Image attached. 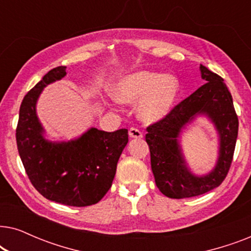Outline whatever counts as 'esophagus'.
Wrapping results in <instances>:
<instances>
[{"instance_id":"1","label":"esophagus","mask_w":251,"mask_h":251,"mask_svg":"<svg viewBox=\"0 0 251 251\" xmlns=\"http://www.w3.org/2000/svg\"><path fill=\"white\" fill-rule=\"evenodd\" d=\"M129 136L130 138H135V139H140L143 138V133L139 131L137 128H131L129 130Z\"/></svg>"}]
</instances>
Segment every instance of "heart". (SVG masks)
I'll return each mask as SVG.
<instances>
[{"instance_id":"1","label":"heart","mask_w":251,"mask_h":251,"mask_svg":"<svg viewBox=\"0 0 251 251\" xmlns=\"http://www.w3.org/2000/svg\"><path fill=\"white\" fill-rule=\"evenodd\" d=\"M180 94L179 80L171 74L139 71L123 76L113 96L123 104L139 101L138 115L145 122H156L170 114Z\"/></svg>"}]
</instances>
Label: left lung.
<instances>
[{"label": "left lung", "instance_id": "left-lung-1", "mask_svg": "<svg viewBox=\"0 0 251 251\" xmlns=\"http://www.w3.org/2000/svg\"><path fill=\"white\" fill-rule=\"evenodd\" d=\"M200 71L207 83L146 129L155 184L161 193L171 199L198 197L218 187L227 176L234 154L239 120L231 92L219 75L203 65H200ZM199 114L207 115L220 133L218 164L211 173L201 177L187 169L177 142L181 130Z\"/></svg>", "mask_w": 251, "mask_h": 251}]
</instances>
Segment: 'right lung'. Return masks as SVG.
<instances>
[{
	"label": "right lung",
	"mask_w": 251,
	"mask_h": 251,
	"mask_svg": "<svg viewBox=\"0 0 251 251\" xmlns=\"http://www.w3.org/2000/svg\"><path fill=\"white\" fill-rule=\"evenodd\" d=\"M66 75V67L48 72L27 92L19 109L17 147L30 183L40 194L58 203L87 207L97 203L112 186L116 164L128 143V130L106 132L89 129L80 138L52 143L44 139L36 115L43 88Z\"/></svg>",
	"instance_id": "1"
}]
</instances>
